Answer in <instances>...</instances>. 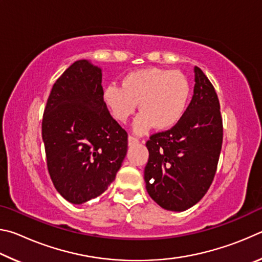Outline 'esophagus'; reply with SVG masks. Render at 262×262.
I'll list each match as a JSON object with an SVG mask.
<instances>
[{
    "label": "esophagus",
    "instance_id": "esophagus-1",
    "mask_svg": "<svg viewBox=\"0 0 262 262\" xmlns=\"http://www.w3.org/2000/svg\"><path fill=\"white\" fill-rule=\"evenodd\" d=\"M139 139H136V137H134V136H132V135H129L128 136V144L129 145H133V144H136V143H139Z\"/></svg>",
    "mask_w": 262,
    "mask_h": 262
}]
</instances>
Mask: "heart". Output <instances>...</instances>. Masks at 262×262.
<instances>
[{
    "instance_id": "1",
    "label": "heart",
    "mask_w": 262,
    "mask_h": 262,
    "mask_svg": "<svg viewBox=\"0 0 262 262\" xmlns=\"http://www.w3.org/2000/svg\"><path fill=\"white\" fill-rule=\"evenodd\" d=\"M189 97L190 84L183 73L157 67L128 73L122 86L111 83L103 92L105 105L119 122H126L139 103L141 112L133 123L136 134L154 125L158 129L174 126L187 108Z\"/></svg>"
}]
</instances>
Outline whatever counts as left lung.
<instances>
[{
	"mask_svg": "<svg viewBox=\"0 0 262 262\" xmlns=\"http://www.w3.org/2000/svg\"><path fill=\"white\" fill-rule=\"evenodd\" d=\"M192 100L171 129L147 141L144 168L150 198L166 210L184 211L201 200L214 180L223 142L219 97L209 79L194 68Z\"/></svg>",
	"mask_w": 262,
	"mask_h": 262,
	"instance_id": "obj_1",
	"label": "left lung"
}]
</instances>
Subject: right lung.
<instances>
[{"instance_id": "right-lung-1", "label": "right lung", "mask_w": 262, "mask_h": 262, "mask_svg": "<svg viewBox=\"0 0 262 262\" xmlns=\"http://www.w3.org/2000/svg\"><path fill=\"white\" fill-rule=\"evenodd\" d=\"M103 92L101 69L78 60L56 79L43 111L48 173L74 205L103 194L127 154V132L110 114Z\"/></svg>"}]
</instances>
